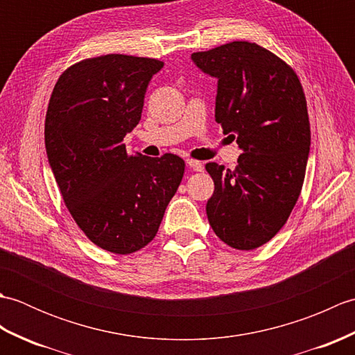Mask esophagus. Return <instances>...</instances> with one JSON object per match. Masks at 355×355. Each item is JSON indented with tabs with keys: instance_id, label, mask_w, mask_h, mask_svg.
<instances>
[{
	"instance_id": "esophagus-1",
	"label": "esophagus",
	"mask_w": 355,
	"mask_h": 355,
	"mask_svg": "<svg viewBox=\"0 0 355 355\" xmlns=\"http://www.w3.org/2000/svg\"><path fill=\"white\" fill-rule=\"evenodd\" d=\"M186 164H187V168H191L192 171H197V172H201L202 169H205V166H202V163H201V162H198V160H192V158H187V160H186Z\"/></svg>"
}]
</instances>
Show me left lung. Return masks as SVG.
<instances>
[{
    "label": "left lung",
    "mask_w": 355,
    "mask_h": 355,
    "mask_svg": "<svg viewBox=\"0 0 355 355\" xmlns=\"http://www.w3.org/2000/svg\"><path fill=\"white\" fill-rule=\"evenodd\" d=\"M192 61L218 79L215 120L243 150L233 171L206 164L215 183L209 224L223 243L253 250L284 227L302 191L311 143L304 88L288 64L254 42L192 53Z\"/></svg>",
    "instance_id": "left-lung-1"
}]
</instances>
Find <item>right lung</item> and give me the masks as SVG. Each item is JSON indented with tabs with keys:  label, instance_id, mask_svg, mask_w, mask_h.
<instances>
[{
	"label": "right lung",
	"instance_id": "add662e5",
	"mask_svg": "<svg viewBox=\"0 0 355 355\" xmlns=\"http://www.w3.org/2000/svg\"><path fill=\"white\" fill-rule=\"evenodd\" d=\"M158 59L105 55L59 76L45 114V149L73 220L103 250L130 254L157 235L184 173L183 158L128 154Z\"/></svg>",
	"mask_w": 355,
	"mask_h": 355
}]
</instances>
